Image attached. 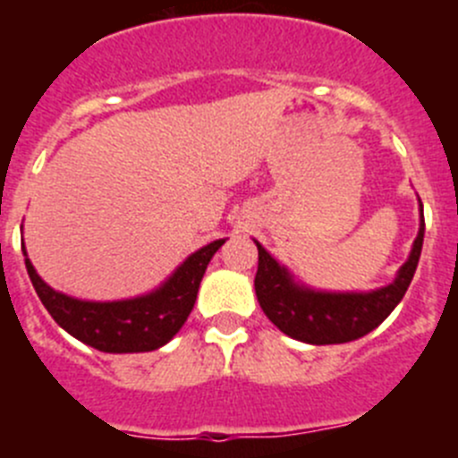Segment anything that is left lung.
I'll use <instances>...</instances> for the list:
<instances>
[{"label":"left lung","mask_w":458,"mask_h":458,"mask_svg":"<svg viewBox=\"0 0 458 458\" xmlns=\"http://www.w3.org/2000/svg\"><path fill=\"white\" fill-rule=\"evenodd\" d=\"M422 206V204H420ZM424 241V216L412 242L411 257L399 268L394 282L367 293H330L295 284L289 270L279 266L257 241L259 268L254 277L259 305L266 317L289 337L305 344H346L365 337L390 317L402 302L418 268Z\"/></svg>","instance_id":"1"}]
</instances>
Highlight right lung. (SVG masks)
<instances>
[{
	"label": "right lung",
	"instance_id": "1",
	"mask_svg": "<svg viewBox=\"0 0 458 458\" xmlns=\"http://www.w3.org/2000/svg\"><path fill=\"white\" fill-rule=\"evenodd\" d=\"M222 245L225 238L204 245L190 254L163 286L131 301H78L47 286L30 259H24V266L40 302L68 335L103 353H147L165 346L188 321L206 266Z\"/></svg>",
	"mask_w": 458,
	"mask_h": 458
}]
</instances>
